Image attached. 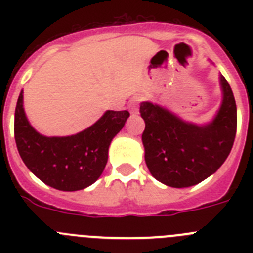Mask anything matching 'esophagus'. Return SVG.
Masks as SVG:
<instances>
[{
  "label": "esophagus",
  "mask_w": 253,
  "mask_h": 253,
  "mask_svg": "<svg viewBox=\"0 0 253 253\" xmlns=\"http://www.w3.org/2000/svg\"><path fill=\"white\" fill-rule=\"evenodd\" d=\"M140 101V96H135L133 100L129 104V109H130L131 113H137L138 111V102Z\"/></svg>",
  "instance_id": "1"
}]
</instances>
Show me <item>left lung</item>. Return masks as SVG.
Returning a JSON list of instances; mask_svg holds the SVG:
<instances>
[{
  "instance_id": "obj_1",
  "label": "left lung",
  "mask_w": 253,
  "mask_h": 253,
  "mask_svg": "<svg viewBox=\"0 0 253 253\" xmlns=\"http://www.w3.org/2000/svg\"><path fill=\"white\" fill-rule=\"evenodd\" d=\"M222 104L213 120L195 124L166 107L140 104L146 123L142 134L144 160L156 180L171 187H189L211 176L231 153L237 130V106L224 77L219 76Z\"/></svg>"
}]
</instances>
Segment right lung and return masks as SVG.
<instances>
[{"label": "right lung", "instance_id": "obj_1", "mask_svg": "<svg viewBox=\"0 0 253 253\" xmlns=\"http://www.w3.org/2000/svg\"><path fill=\"white\" fill-rule=\"evenodd\" d=\"M22 93L15 110V140L26 167L44 184L60 191H77L92 185L106 166L111 140L130 114L107 110L80 133L46 137L29 123Z\"/></svg>", "mask_w": 253, "mask_h": 253}]
</instances>
